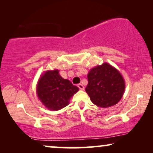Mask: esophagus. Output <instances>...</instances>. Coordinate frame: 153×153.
<instances>
[{"label": "esophagus", "instance_id": "obj_1", "mask_svg": "<svg viewBox=\"0 0 153 153\" xmlns=\"http://www.w3.org/2000/svg\"><path fill=\"white\" fill-rule=\"evenodd\" d=\"M77 86H78L79 88L80 89V90H81V91H83V90H84V86H83L82 84H81V83H79V84H78V85H77Z\"/></svg>", "mask_w": 153, "mask_h": 153}]
</instances>
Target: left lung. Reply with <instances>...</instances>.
Returning <instances> with one entry per match:
<instances>
[{
	"label": "left lung",
	"instance_id": "obj_1",
	"mask_svg": "<svg viewBox=\"0 0 153 153\" xmlns=\"http://www.w3.org/2000/svg\"><path fill=\"white\" fill-rule=\"evenodd\" d=\"M85 92L93 104L102 108L110 107L120 101L125 83L119 71L107 62L92 68L88 74Z\"/></svg>",
	"mask_w": 153,
	"mask_h": 153
}]
</instances>
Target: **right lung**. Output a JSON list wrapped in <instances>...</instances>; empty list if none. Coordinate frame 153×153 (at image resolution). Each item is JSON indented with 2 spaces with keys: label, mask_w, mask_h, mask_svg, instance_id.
<instances>
[{
  "label": "right lung",
  "mask_w": 153,
  "mask_h": 153,
  "mask_svg": "<svg viewBox=\"0 0 153 153\" xmlns=\"http://www.w3.org/2000/svg\"><path fill=\"white\" fill-rule=\"evenodd\" d=\"M78 91V87L60 76L58 70L45 72L37 85L39 100L51 111H58L68 106L70 98Z\"/></svg>",
  "instance_id": "add662e5"
}]
</instances>
